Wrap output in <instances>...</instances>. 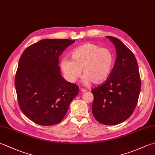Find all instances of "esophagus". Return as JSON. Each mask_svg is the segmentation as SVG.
Masks as SVG:
<instances>
[{
	"label": "esophagus",
	"mask_w": 155,
	"mask_h": 155,
	"mask_svg": "<svg viewBox=\"0 0 155 155\" xmlns=\"http://www.w3.org/2000/svg\"><path fill=\"white\" fill-rule=\"evenodd\" d=\"M87 91V90L85 89V88H81V91L83 92V93H84V92H86Z\"/></svg>",
	"instance_id": "obj_1"
}]
</instances>
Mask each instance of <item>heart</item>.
<instances>
[{"label":"heart","mask_w":155,"mask_h":155,"mask_svg":"<svg viewBox=\"0 0 155 155\" xmlns=\"http://www.w3.org/2000/svg\"><path fill=\"white\" fill-rule=\"evenodd\" d=\"M72 60L67 58L61 61V68L66 79L75 83L83 72L84 83H103L113 70L114 57L108 48H101L93 43H86L72 52Z\"/></svg>","instance_id":"heart-1"}]
</instances>
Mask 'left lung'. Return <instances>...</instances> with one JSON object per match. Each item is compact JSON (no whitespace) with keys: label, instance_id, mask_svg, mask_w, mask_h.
I'll return each mask as SVG.
<instances>
[{"label":"left lung","instance_id":"1","mask_svg":"<svg viewBox=\"0 0 155 155\" xmlns=\"http://www.w3.org/2000/svg\"><path fill=\"white\" fill-rule=\"evenodd\" d=\"M114 45L117 58L109 77L101 86L92 89V112L105 125L123 123L133 114L139 99L141 81L137 59L119 39L107 37Z\"/></svg>","mask_w":155,"mask_h":155}]
</instances>
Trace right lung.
Here are the masks:
<instances>
[{
    "instance_id": "right-lung-1",
    "label": "right lung",
    "mask_w": 155,
    "mask_h": 155,
    "mask_svg": "<svg viewBox=\"0 0 155 155\" xmlns=\"http://www.w3.org/2000/svg\"><path fill=\"white\" fill-rule=\"evenodd\" d=\"M75 41L44 39L29 46L19 59L15 88L22 112L35 123L51 126L62 120L79 88L64 80L59 57Z\"/></svg>"
}]
</instances>
